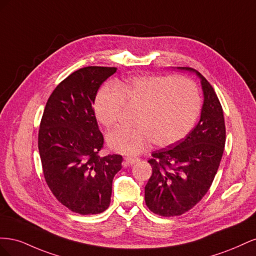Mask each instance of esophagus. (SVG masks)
Returning <instances> with one entry per match:
<instances>
[{
    "label": "esophagus",
    "instance_id": "obj_1",
    "mask_svg": "<svg viewBox=\"0 0 256 256\" xmlns=\"http://www.w3.org/2000/svg\"><path fill=\"white\" fill-rule=\"evenodd\" d=\"M138 161H140L138 158H132V157H126L124 159V166H132L134 164H136Z\"/></svg>",
    "mask_w": 256,
    "mask_h": 256
}]
</instances>
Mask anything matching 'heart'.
I'll use <instances>...</instances> for the list:
<instances>
[{"label":"heart","mask_w":256,"mask_h":256,"mask_svg":"<svg viewBox=\"0 0 256 256\" xmlns=\"http://www.w3.org/2000/svg\"><path fill=\"white\" fill-rule=\"evenodd\" d=\"M136 106L132 127H118L108 134L111 148L136 154L152 142L168 146L187 136L200 110L196 84L189 79L170 76H138L109 83L99 90L95 114L106 127L115 125L124 104Z\"/></svg>","instance_id":"1"}]
</instances>
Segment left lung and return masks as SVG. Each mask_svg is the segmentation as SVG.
Here are the masks:
<instances>
[{
	"label": "left lung",
	"mask_w": 256,
	"mask_h": 256,
	"mask_svg": "<svg viewBox=\"0 0 256 256\" xmlns=\"http://www.w3.org/2000/svg\"><path fill=\"white\" fill-rule=\"evenodd\" d=\"M204 104L198 125L175 144L154 152L148 160L152 174L145 186V203L162 216H180L206 194L218 171L226 145V122L214 88L196 69Z\"/></svg>",
	"instance_id": "8db88e82"
}]
</instances>
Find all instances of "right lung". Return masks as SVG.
I'll use <instances>...</instances> for the list:
<instances>
[{
	"label": "right lung",
	"mask_w": 256,
	"mask_h": 256,
	"mask_svg": "<svg viewBox=\"0 0 256 256\" xmlns=\"http://www.w3.org/2000/svg\"><path fill=\"white\" fill-rule=\"evenodd\" d=\"M115 67L88 66L62 81L46 104L38 132L42 171L53 196L69 210L97 214L109 207L120 154L99 156L104 136L92 104Z\"/></svg>",
	"instance_id": "add662e5"
}]
</instances>
